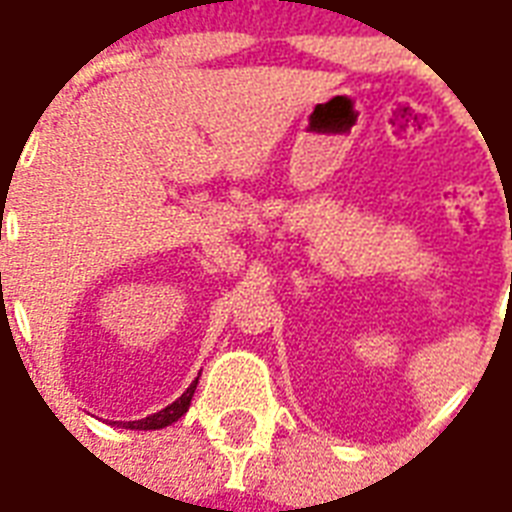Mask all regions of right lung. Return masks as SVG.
<instances>
[{
    "mask_svg": "<svg viewBox=\"0 0 512 512\" xmlns=\"http://www.w3.org/2000/svg\"><path fill=\"white\" fill-rule=\"evenodd\" d=\"M201 376V373H198ZM195 384H198V378H195L193 384L187 386L185 395L179 397V400H174L171 405H166L163 411L152 413V416H147V419H139V421H112V424H117V427H126V429H163L169 427V424H174L177 419H182L187 413V408H190V400H193L195 395Z\"/></svg>",
    "mask_w": 512,
    "mask_h": 512,
    "instance_id": "add662e5",
    "label": "right lung"
}]
</instances>
